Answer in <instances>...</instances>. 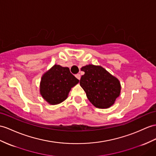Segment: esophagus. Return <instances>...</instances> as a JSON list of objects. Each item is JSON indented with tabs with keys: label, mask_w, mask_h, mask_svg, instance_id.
<instances>
[{
	"label": "esophagus",
	"mask_w": 156,
	"mask_h": 156,
	"mask_svg": "<svg viewBox=\"0 0 156 156\" xmlns=\"http://www.w3.org/2000/svg\"><path fill=\"white\" fill-rule=\"evenodd\" d=\"M75 77L77 79H78L79 80H80V79H81V75L80 74H76Z\"/></svg>",
	"instance_id": "esophagus-1"
}]
</instances>
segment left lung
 <instances>
[{
	"label": "left lung",
	"mask_w": 156,
	"mask_h": 156,
	"mask_svg": "<svg viewBox=\"0 0 156 156\" xmlns=\"http://www.w3.org/2000/svg\"><path fill=\"white\" fill-rule=\"evenodd\" d=\"M81 71L85 74L81 76L80 85L89 101L97 108L111 107L120 93L119 79L101 66L89 64L82 67Z\"/></svg>",
	"instance_id": "1"
}]
</instances>
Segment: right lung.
Returning a JSON list of instances; mask_svg holds the SVG:
<instances>
[{
  "label": "right lung",
  "mask_w": 156,
  "mask_h": 156,
  "mask_svg": "<svg viewBox=\"0 0 156 156\" xmlns=\"http://www.w3.org/2000/svg\"><path fill=\"white\" fill-rule=\"evenodd\" d=\"M79 82L69 68L54 65L41 77L40 94L49 104L58 105L66 99L71 89Z\"/></svg>",
  "instance_id": "right-lung-1"
}]
</instances>
